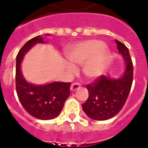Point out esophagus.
<instances>
[{"label": "esophagus", "mask_w": 148, "mask_h": 148, "mask_svg": "<svg viewBox=\"0 0 148 148\" xmlns=\"http://www.w3.org/2000/svg\"><path fill=\"white\" fill-rule=\"evenodd\" d=\"M80 87H81V85H80L79 83L74 82L71 85V90L73 92V91H75V90H77V89H78Z\"/></svg>", "instance_id": "obj_1"}]
</instances>
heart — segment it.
I'll list each match as a JSON object with an SVG mask.
<instances>
[{
  "instance_id": "b5f03b06",
  "label": "heart",
  "mask_w": 148,
  "mask_h": 148,
  "mask_svg": "<svg viewBox=\"0 0 148 148\" xmlns=\"http://www.w3.org/2000/svg\"><path fill=\"white\" fill-rule=\"evenodd\" d=\"M103 42L99 40H88L78 43L68 49L66 56L71 63L83 65V73L91 79L98 77L103 72L109 51L103 46ZM70 72L75 71V66L66 63Z\"/></svg>"
}]
</instances>
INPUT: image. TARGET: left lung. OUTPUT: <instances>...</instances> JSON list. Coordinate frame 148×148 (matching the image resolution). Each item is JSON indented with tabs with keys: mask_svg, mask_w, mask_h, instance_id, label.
Here are the masks:
<instances>
[{
	"mask_svg": "<svg viewBox=\"0 0 148 148\" xmlns=\"http://www.w3.org/2000/svg\"><path fill=\"white\" fill-rule=\"evenodd\" d=\"M119 52L125 62V70L120 78L99 76L95 82L87 85L88 98L82 104L88 117L104 121L115 116L123 108L132 87L133 65L129 49L124 44L115 40Z\"/></svg>",
	"mask_w": 148,
	"mask_h": 148,
	"instance_id": "obj_1",
	"label": "left lung"
}]
</instances>
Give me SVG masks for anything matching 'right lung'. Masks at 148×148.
I'll return each instance as SVG.
<instances>
[{
  "mask_svg": "<svg viewBox=\"0 0 148 148\" xmlns=\"http://www.w3.org/2000/svg\"><path fill=\"white\" fill-rule=\"evenodd\" d=\"M48 35V34H45ZM45 43L40 36L28 40L16 56V86L18 99L24 109L34 118L50 120L57 117L64 103L70 96L71 82H55L37 85L27 82L21 72V63L24 56L34 45Z\"/></svg>",
  "mask_w": 148,
  "mask_h": 148,
  "instance_id": "add662e5",
  "label": "right lung"
}]
</instances>
